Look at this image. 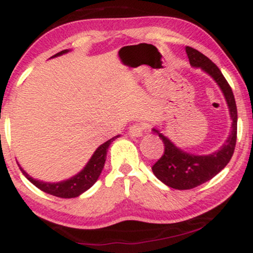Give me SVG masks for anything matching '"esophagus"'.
Segmentation results:
<instances>
[{
    "mask_svg": "<svg viewBox=\"0 0 253 253\" xmlns=\"http://www.w3.org/2000/svg\"><path fill=\"white\" fill-rule=\"evenodd\" d=\"M144 130H145L144 124H135V125H132V126L129 127L128 133H129V135H132V136H141L143 135Z\"/></svg>",
    "mask_w": 253,
    "mask_h": 253,
    "instance_id": "1",
    "label": "esophagus"
}]
</instances>
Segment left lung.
Segmentation results:
<instances>
[{
	"mask_svg": "<svg viewBox=\"0 0 253 253\" xmlns=\"http://www.w3.org/2000/svg\"><path fill=\"white\" fill-rule=\"evenodd\" d=\"M185 52L189 58L190 65L194 68H201L211 77H213L220 86L231 114L232 128L226 143L215 152L206 156L184 152L175 146L169 138L153 128V132L159 135L164 144V155L152 167L153 173L168 187L178 190L193 189L217 175L231 161L237 143V104L228 82L215 64L201 52L189 46L185 47Z\"/></svg>",
	"mask_w": 253,
	"mask_h": 253,
	"instance_id": "left-lung-1",
	"label": "left lung"
}]
</instances>
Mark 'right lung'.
Listing matches in <instances>:
<instances>
[{"label":"right lung","mask_w":253,"mask_h":253,"mask_svg":"<svg viewBox=\"0 0 253 253\" xmlns=\"http://www.w3.org/2000/svg\"><path fill=\"white\" fill-rule=\"evenodd\" d=\"M69 52V50L60 51L59 53L54 54L51 58L62 56V54ZM117 136H113L112 139H109L108 141L100 145L97 147V150L95 151L94 155L91 156V158L89 159V162L86 163L85 167L82 171L77 173V175L72 176L71 178L66 179V181H62L58 183H48V182H42L38 181V179L32 178L26 171L22 169L19 165L20 170L22 171V173L26 176V178L28 179L31 183H33L37 188H39L40 190H42L43 193H47L50 195L62 197V199H72V197L80 196L81 194H83L84 191H86L90 187L94 185V183L98 179V176L102 172V169L104 167V162H106L107 157V151H108L109 145L113 143V140L118 138Z\"/></svg>","instance_id":"right-lung-1"}]
</instances>
